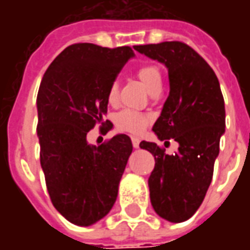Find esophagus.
<instances>
[{
  "mask_svg": "<svg viewBox=\"0 0 250 250\" xmlns=\"http://www.w3.org/2000/svg\"><path fill=\"white\" fill-rule=\"evenodd\" d=\"M131 142H132V146H134V148H138V147H139V143H141L139 138H136V136H132V138H131Z\"/></svg>",
  "mask_w": 250,
  "mask_h": 250,
  "instance_id": "1",
  "label": "esophagus"
}]
</instances>
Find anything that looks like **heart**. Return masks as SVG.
<instances>
[{
  "mask_svg": "<svg viewBox=\"0 0 250 250\" xmlns=\"http://www.w3.org/2000/svg\"><path fill=\"white\" fill-rule=\"evenodd\" d=\"M136 75L150 92L154 91L155 88L162 87V75H161V71L157 65L146 64V65L139 66L136 71ZM118 93H119V85H118V83L114 82L109 85L108 93H107L109 103L118 102ZM148 123H150L148 115L141 114V112H136L132 109H123L116 116L118 128L125 131V132H131V134L142 132L148 125Z\"/></svg>",
  "mask_w": 250,
  "mask_h": 250,
  "instance_id": "obj_1",
  "label": "heart"
}]
</instances>
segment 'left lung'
<instances>
[{"mask_svg":"<svg viewBox=\"0 0 250 250\" xmlns=\"http://www.w3.org/2000/svg\"><path fill=\"white\" fill-rule=\"evenodd\" d=\"M168 71L170 93L152 131L159 141L173 138L178 151L168 155L157 143L141 142L155 158L148 178L150 199L159 217L184 222L198 210L213 178L220 139L225 132V103L214 71L181 41L136 45Z\"/></svg>","mask_w":250,"mask_h":250,"instance_id":"8db88e82","label":"left lung"}]
</instances>
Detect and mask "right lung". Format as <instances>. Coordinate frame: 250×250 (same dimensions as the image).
<instances>
[{"label":"right lung","mask_w":250,"mask_h":250,"mask_svg":"<svg viewBox=\"0 0 250 250\" xmlns=\"http://www.w3.org/2000/svg\"><path fill=\"white\" fill-rule=\"evenodd\" d=\"M134 51L79 42L66 46L44 73L37 93L40 162L51 201L66 220L89 226L112 209L132 152L130 136L118 134L91 146L87 134L104 122L109 85Z\"/></svg>","instance_id":"1"}]
</instances>
